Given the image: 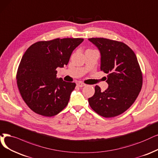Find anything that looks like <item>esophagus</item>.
<instances>
[{"label":"esophagus","instance_id":"1","mask_svg":"<svg viewBox=\"0 0 158 158\" xmlns=\"http://www.w3.org/2000/svg\"><path fill=\"white\" fill-rule=\"evenodd\" d=\"M77 85L78 87H84V86L85 85V84H84V83H82V82H81V81H78V82H77Z\"/></svg>","mask_w":158,"mask_h":158}]
</instances>
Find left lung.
Listing matches in <instances>:
<instances>
[{"instance_id":"1","label":"left lung","mask_w":158,"mask_h":158,"mask_svg":"<svg viewBox=\"0 0 158 158\" xmlns=\"http://www.w3.org/2000/svg\"><path fill=\"white\" fill-rule=\"evenodd\" d=\"M101 54L100 70L108 74V89L94 87L89 98L91 108L100 116L114 117L134 104L143 85V74L134 52L125 43L103 37L89 38Z\"/></svg>"}]
</instances>
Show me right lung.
Wrapping results in <instances>:
<instances>
[{
    "mask_svg": "<svg viewBox=\"0 0 158 158\" xmlns=\"http://www.w3.org/2000/svg\"><path fill=\"white\" fill-rule=\"evenodd\" d=\"M82 38H57L31 45L19 65V91L29 108L37 114L52 117L68 104L76 84L56 78L57 67L67 65Z\"/></svg>",
    "mask_w": 158,
    "mask_h": 158,
    "instance_id": "right-lung-1",
    "label": "right lung"
}]
</instances>
